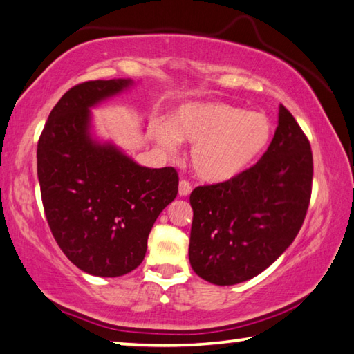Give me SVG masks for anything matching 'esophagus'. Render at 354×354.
Returning a JSON list of instances; mask_svg holds the SVG:
<instances>
[{
  "instance_id": "obj_1",
  "label": "esophagus",
  "mask_w": 354,
  "mask_h": 354,
  "mask_svg": "<svg viewBox=\"0 0 354 354\" xmlns=\"http://www.w3.org/2000/svg\"><path fill=\"white\" fill-rule=\"evenodd\" d=\"M191 189H193V187H191V183L188 180H180V183H178V194L180 196H188L191 193Z\"/></svg>"
}]
</instances>
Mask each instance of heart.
I'll use <instances>...</instances> for the list:
<instances>
[{
  "mask_svg": "<svg viewBox=\"0 0 354 354\" xmlns=\"http://www.w3.org/2000/svg\"><path fill=\"white\" fill-rule=\"evenodd\" d=\"M273 136L265 113L245 111L227 103H189L172 119V130L160 133L161 147L172 152L177 139L193 144L189 161L205 182L230 180L256 163Z\"/></svg>",
  "mask_w": 354,
  "mask_h": 354,
  "instance_id": "obj_1",
  "label": "heart"
}]
</instances>
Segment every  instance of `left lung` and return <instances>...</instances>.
<instances>
[{
	"label": "left lung",
	"mask_w": 354,
	"mask_h": 354,
	"mask_svg": "<svg viewBox=\"0 0 354 354\" xmlns=\"http://www.w3.org/2000/svg\"><path fill=\"white\" fill-rule=\"evenodd\" d=\"M312 177L309 139L281 105L273 141L256 165L191 193L188 254L194 273L216 286H234L268 268L304 223Z\"/></svg>",
	"instance_id": "1"
}]
</instances>
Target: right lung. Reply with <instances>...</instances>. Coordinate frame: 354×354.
I'll return each mask as SVG.
<instances>
[{
    "mask_svg": "<svg viewBox=\"0 0 354 354\" xmlns=\"http://www.w3.org/2000/svg\"><path fill=\"white\" fill-rule=\"evenodd\" d=\"M130 80L84 81L64 94L37 142L46 223L67 259L86 273L118 277L142 262L155 219L176 199L174 167L149 169L89 138V108Z\"/></svg>",
    "mask_w": 354,
    "mask_h": 354,
    "instance_id": "add662e5",
    "label": "right lung"
}]
</instances>
